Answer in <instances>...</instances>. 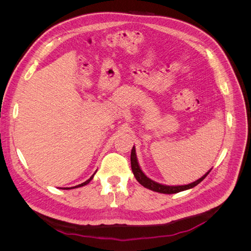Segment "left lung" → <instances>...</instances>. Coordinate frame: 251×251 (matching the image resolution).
<instances>
[{"label":"left lung","mask_w":251,"mask_h":251,"mask_svg":"<svg viewBox=\"0 0 251 251\" xmlns=\"http://www.w3.org/2000/svg\"><path fill=\"white\" fill-rule=\"evenodd\" d=\"M131 166H132V171H133V174H134L136 180H137L141 185L151 189V191L161 193V194H176V193H179V192H182V191H186V189H189V188H193L196 185H198L201 181H203V179L206 177L210 172V171H208L206 174L204 175L203 177H201L200 179L193 182V183H189V184H186V185L170 186V185L160 184V183H158V182L151 180L150 178H148L146 176V175L143 174V172L141 171L140 166L138 164L137 157H136L135 147H133L132 151H131Z\"/></svg>","instance_id":"1"}]
</instances>
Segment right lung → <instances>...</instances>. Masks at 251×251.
Returning <instances> with one entry per match:
<instances>
[{
    "label": "right lung",
    "mask_w": 251,
    "mask_h": 251,
    "mask_svg": "<svg viewBox=\"0 0 251 251\" xmlns=\"http://www.w3.org/2000/svg\"><path fill=\"white\" fill-rule=\"evenodd\" d=\"M95 174V173H94ZM93 177H94V175H92V176H91L90 177V179H88L87 181H85V182H83V183H81V184H78V185H76V186H73V187H70V188H76V187H80V186H83V185H87L88 183H89V182L91 181V180H92L93 179ZM66 189H69V188H66Z\"/></svg>",
    "instance_id": "right-lung-1"
}]
</instances>
